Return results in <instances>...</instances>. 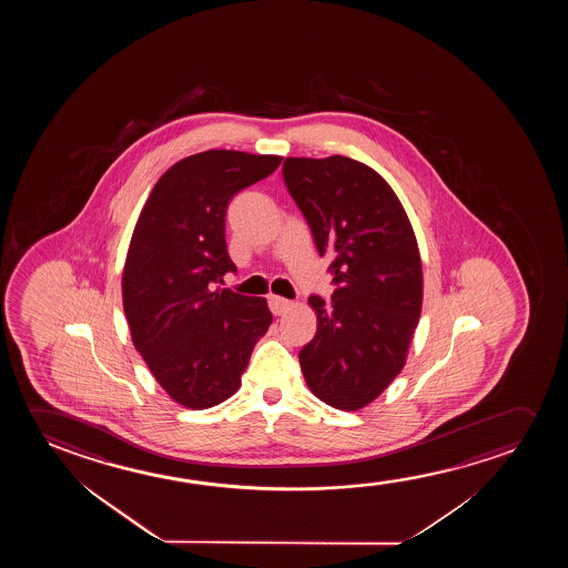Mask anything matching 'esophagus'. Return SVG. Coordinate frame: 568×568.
<instances>
[{"instance_id": "1", "label": "esophagus", "mask_w": 568, "mask_h": 568, "mask_svg": "<svg viewBox=\"0 0 568 568\" xmlns=\"http://www.w3.org/2000/svg\"><path fill=\"white\" fill-rule=\"evenodd\" d=\"M270 311L275 314V316H281V314H285V312L293 306V303L291 301H287V298H283V296H270Z\"/></svg>"}]
</instances>
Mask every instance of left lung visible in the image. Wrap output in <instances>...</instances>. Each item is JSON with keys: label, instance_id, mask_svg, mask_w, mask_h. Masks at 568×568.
I'll list each match as a JSON object with an SVG mask.
<instances>
[{"label": "left lung", "instance_id": "1", "mask_svg": "<svg viewBox=\"0 0 568 568\" xmlns=\"http://www.w3.org/2000/svg\"><path fill=\"white\" fill-rule=\"evenodd\" d=\"M283 179L320 256H334L332 301L308 298L318 327L298 353L304 381L324 404L357 412L402 373L419 324L417 239L388 182L349 156H287Z\"/></svg>", "mask_w": 568, "mask_h": 568}]
</instances>
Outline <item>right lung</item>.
<instances>
[{
	"instance_id": "obj_1",
	"label": "right lung",
	"mask_w": 568,
	"mask_h": 568,
	"mask_svg": "<svg viewBox=\"0 0 568 568\" xmlns=\"http://www.w3.org/2000/svg\"><path fill=\"white\" fill-rule=\"evenodd\" d=\"M281 159L233 149L186 156L159 179L133 229L122 275L132 342L161 388L187 409H207L241 388L272 324L265 298L215 285L236 272L226 205Z\"/></svg>"
}]
</instances>
